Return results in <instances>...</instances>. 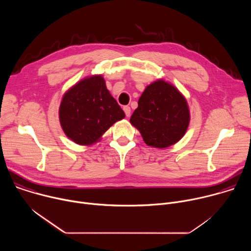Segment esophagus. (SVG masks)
<instances>
[{"mask_svg":"<svg viewBox=\"0 0 251 251\" xmlns=\"http://www.w3.org/2000/svg\"><path fill=\"white\" fill-rule=\"evenodd\" d=\"M123 110H124L126 116L129 117L130 114H131V108H130V107H129V106H124V107H123Z\"/></svg>","mask_w":251,"mask_h":251,"instance_id":"34e87169","label":"esophagus"}]
</instances>
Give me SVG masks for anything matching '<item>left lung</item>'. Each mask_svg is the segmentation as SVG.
<instances>
[{
    "label": "left lung",
    "mask_w": 251,
    "mask_h": 251,
    "mask_svg": "<svg viewBox=\"0 0 251 251\" xmlns=\"http://www.w3.org/2000/svg\"><path fill=\"white\" fill-rule=\"evenodd\" d=\"M130 123L139 130L148 146L168 148L187 132L190 124L188 102L176 86L158 79L142 93Z\"/></svg>",
    "instance_id": "left-lung-1"
}]
</instances>
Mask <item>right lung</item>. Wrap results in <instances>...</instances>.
Wrapping results in <instances>:
<instances>
[{
	"label": "right lung",
	"mask_w": 251,
	"mask_h": 251,
	"mask_svg": "<svg viewBox=\"0 0 251 251\" xmlns=\"http://www.w3.org/2000/svg\"><path fill=\"white\" fill-rule=\"evenodd\" d=\"M58 114L64 134L83 146L95 144L125 117L101 75L87 76L71 86L62 96Z\"/></svg>",
	"instance_id": "obj_1"
}]
</instances>
